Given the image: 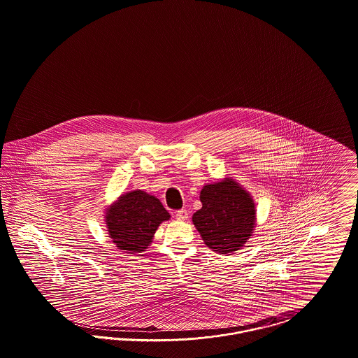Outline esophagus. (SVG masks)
Listing matches in <instances>:
<instances>
[{
	"instance_id": "obj_1",
	"label": "esophagus",
	"mask_w": 358,
	"mask_h": 358,
	"mask_svg": "<svg viewBox=\"0 0 358 358\" xmlns=\"http://www.w3.org/2000/svg\"><path fill=\"white\" fill-rule=\"evenodd\" d=\"M187 216H189V213H187V209H180V210H177L176 212V217H177V220H187Z\"/></svg>"
}]
</instances>
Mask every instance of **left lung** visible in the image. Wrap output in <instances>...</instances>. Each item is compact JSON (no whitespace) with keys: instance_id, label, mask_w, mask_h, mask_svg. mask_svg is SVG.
Segmentation results:
<instances>
[{"instance_id":"8db88e82","label":"left lung","mask_w":358,"mask_h":358,"mask_svg":"<svg viewBox=\"0 0 358 358\" xmlns=\"http://www.w3.org/2000/svg\"><path fill=\"white\" fill-rule=\"evenodd\" d=\"M203 208L192 220L205 244L216 252L232 254L243 247L255 227L251 196L234 180L205 185L200 193Z\"/></svg>"}]
</instances>
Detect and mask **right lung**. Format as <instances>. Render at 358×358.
Returning <instances> with one entry per match:
<instances>
[{
	"label": "right lung",
	"mask_w": 358,
	"mask_h": 358,
	"mask_svg": "<svg viewBox=\"0 0 358 358\" xmlns=\"http://www.w3.org/2000/svg\"><path fill=\"white\" fill-rule=\"evenodd\" d=\"M169 217L158 199L143 190H134L120 196L118 203L108 209L106 222L110 238L120 250L139 254L150 244L158 225Z\"/></svg>",
	"instance_id": "right-lung-1"
}]
</instances>
